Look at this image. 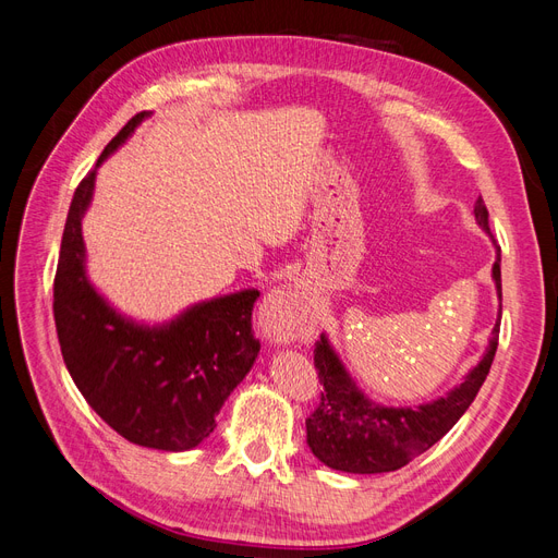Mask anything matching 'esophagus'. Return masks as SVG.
<instances>
[{
  "instance_id": "34e87169",
  "label": "esophagus",
  "mask_w": 558,
  "mask_h": 558,
  "mask_svg": "<svg viewBox=\"0 0 558 558\" xmlns=\"http://www.w3.org/2000/svg\"><path fill=\"white\" fill-rule=\"evenodd\" d=\"M265 330L275 342H289L302 330V314L289 293H279L269 300Z\"/></svg>"
}]
</instances>
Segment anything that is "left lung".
<instances>
[{
	"instance_id": "8db88e82",
	"label": "left lung",
	"mask_w": 558,
	"mask_h": 558,
	"mask_svg": "<svg viewBox=\"0 0 558 558\" xmlns=\"http://www.w3.org/2000/svg\"><path fill=\"white\" fill-rule=\"evenodd\" d=\"M475 218L492 234L482 195L475 205ZM494 279L498 298L502 300L500 258L494 263ZM498 332L500 316L486 353L463 384L449 391L447 398L421 404L416 410L381 408V404L365 398L351 381L340 359L335 356L326 337L320 335L314 347V365L318 369V381L324 384V393H320L318 408L305 421L312 453L332 470L356 472V475H375V472H391L408 465L418 453L442 440L475 400L488 369H492L498 349Z\"/></svg>"
}]
</instances>
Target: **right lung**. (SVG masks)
<instances>
[{"mask_svg": "<svg viewBox=\"0 0 558 558\" xmlns=\"http://www.w3.org/2000/svg\"><path fill=\"white\" fill-rule=\"evenodd\" d=\"M132 116L74 193L53 281V316L66 369L90 408L125 440L185 451L216 428V414L256 361L251 314L258 291H242L183 312L162 328L116 314L86 279L81 218L95 172L142 123Z\"/></svg>", "mask_w": 558, "mask_h": 558, "instance_id": "add662e5", "label": "right lung"}]
</instances>
